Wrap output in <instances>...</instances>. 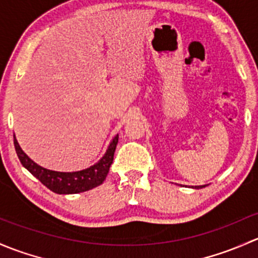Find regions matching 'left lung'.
<instances>
[{"label": "left lung", "instance_id": "8db88e82", "mask_svg": "<svg viewBox=\"0 0 258 258\" xmlns=\"http://www.w3.org/2000/svg\"><path fill=\"white\" fill-rule=\"evenodd\" d=\"M201 187H205V185H201V186H195V188H201Z\"/></svg>", "mask_w": 258, "mask_h": 258}]
</instances>
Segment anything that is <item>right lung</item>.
Returning a JSON list of instances; mask_svg holds the SVG:
<instances>
[{
  "label": "right lung",
  "mask_w": 258,
  "mask_h": 258,
  "mask_svg": "<svg viewBox=\"0 0 258 258\" xmlns=\"http://www.w3.org/2000/svg\"><path fill=\"white\" fill-rule=\"evenodd\" d=\"M118 135L114 138L105 155L95 165L86 170L74 172H59L42 168L23 153L16 138H13V143H15L16 153H17L21 164L50 191L66 195V194H78L88 191L104 181L111 163H113L114 153H115L116 144H118Z\"/></svg>",
  "instance_id": "add662e5"
}]
</instances>
